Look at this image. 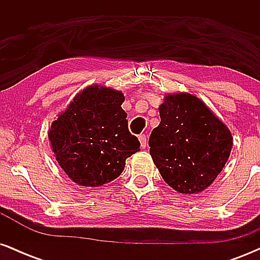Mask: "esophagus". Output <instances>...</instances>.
Instances as JSON below:
<instances>
[{
    "mask_svg": "<svg viewBox=\"0 0 260 260\" xmlns=\"http://www.w3.org/2000/svg\"><path fill=\"white\" fill-rule=\"evenodd\" d=\"M138 139L140 142V147H142V148L147 147V136H145V134H139Z\"/></svg>",
    "mask_w": 260,
    "mask_h": 260,
    "instance_id": "34e87169",
    "label": "esophagus"
}]
</instances>
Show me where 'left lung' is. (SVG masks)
I'll return each instance as SVG.
<instances>
[{"mask_svg":"<svg viewBox=\"0 0 260 260\" xmlns=\"http://www.w3.org/2000/svg\"><path fill=\"white\" fill-rule=\"evenodd\" d=\"M161 122L149 138L150 155L164 181L184 194L203 192L213 183L232 148L229 128L201 99L166 95Z\"/></svg>","mask_w":260,"mask_h":260,"instance_id":"obj_1","label":"left lung"}]
</instances>
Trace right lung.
I'll use <instances>...</instances> for the list:
<instances>
[{
    "mask_svg": "<svg viewBox=\"0 0 260 260\" xmlns=\"http://www.w3.org/2000/svg\"><path fill=\"white\" fill-rule=\"evenodd\" d=\"M121 91L92 85L76 95L51 124L56 160L72 181L99 187L118 177L140 143L128 129Z\"/></svg>",
    "mask_w": 260,
    "mask_h": 260,
    "instance_id": "right-lung-1",
    "label": "right lung"
}]
</instances>
